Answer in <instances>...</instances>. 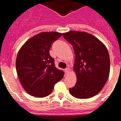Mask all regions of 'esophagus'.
Instances as JSON below:
<instances>
[{
	"instance_id": "34e87169",
	"label": "esophagus",
	"mask_w": 121,
	"mask_h": 121,
	"mask_svg": "<svg viewBox=\"0 0 121 121\" xmlns=\"http://www.w3.org/2000/svg\"><path fill=\"white\" fill-rule=\"evenodd\" d=\"M70 68H67L65 69V71L66 73H69V71H70Z\"/></svg>"
}]
</instances>
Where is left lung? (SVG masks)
I'll return each instance as SVG.
<instances>
[{"instance_id":"8db88e82","label":"left lung","mask_w":121,"mask_h":121,"mask_svg":"<svg viewBox=\"0 0 121 121\" xmlns=\"http://www.w3.org/2000/svg\"><path fill=\"white\" fill-rule=\"evenodd\" d=\"M62 36L72 45L75 54L74 70L77 81L69 89L70 93L79 99L91 98L102 89L108 78L110 62L107 49L86 32L71 31Z\"/></svg>"}]
</instances>
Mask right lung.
<instances>
[{
    "label": "right lung",
    "instance_id": "1",
    "mask_svg": "<svg viewBox=\"0 0 121 121\" xmlns=\"http://www.w3.org/2000/svg\"><path fill=\"white\" fill-rule=\"evenodd\" d=\"M62 36L57 32L40 33L24 43L16 61L19 81L28 93L37 98L48 96L64 72L55 67L50 49Z\"/></svg>",
    "mask_w": 121,
    "mask_h": 121
}]
</instances>
